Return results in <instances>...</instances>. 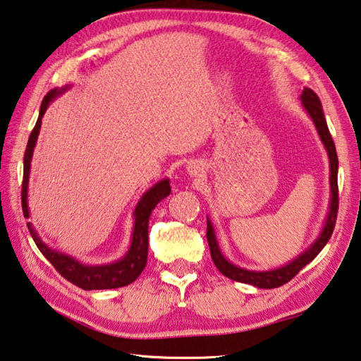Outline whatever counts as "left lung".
Here are the masks:
<instances>
[{
    "label": "left lung",
    "mask_w": 361,
    "mask_h": 361,
    "mask_svg": "<svg viewBox=\"0 0 361 361\" xmlns=\"http://www.w3.org/2000/svg\"><path fill=\"white\" fill-rule=\"evenodd\" d=\"M302 103H303V108H305L308 111V114L312 116L313 122L317 128V133H319V136L322 139L324 145H326V148H327L329 158H330L331 202H330V211H329V216L326 221V227H324L319 238H317V241L312 247H310L307 252H303L299 258H295L285 267H280V269H275V271H267V272H255V271L241 269V267L231 264L230 261L224 258L221 250H219L213 225H211V222L208 221L207 239L209 244L211 258H213L214 264L217 269L221 271V274H224L225 277H228L235 281H241V283L253 285L257 288H264V289L279 288L281 285L288 283V281L293 280L295 275L299 274V271L303 269V267L310 263V261H313L317 257V253H319L324 249V245L329 243L331 233H334V230H335L338 207H340V197H338V154H336L335 142H334V139H331V134L329 131L326 117H324V111H322V104H321L319 97H317L312 89H305L302 92Z\"/></svg>",
    "instance_id": "1"
}]
</instances>
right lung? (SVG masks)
Returning <instances> with one entry per match:
<instances>
[{
	"instance_id": "obj_1",
	"label": "right lung",
	"mask_w": 361,
	"mask_h": 361,
	"mask_svg": "<svg viewBox=\"0 0 361 361\" xmlns=\"http://www.w3.org/2000/svg\"><path fill=\"white\" fill-rule=\"evenodd\" d=\"M62 90L53 89L45 95L44 102H42V106H40V114L37 118V123H35L34 130L31 131L30 139H27V145H26L25 158H23V183H21V208H23L25 217H30V213H27V203H26L27 178H30L32 150L40 131L42 117H44L49 102H53L54 97L61 94ZM169 194H171V185H169V180L159 181L158 185H154L150 190H147L145 195L140 199L139 204L136 207V211H134L136 221H134L133 243H131L130 250L122 259L117 261L114 264L84 266L81 263H78V261H75L73 258L63 255V253L48 249V247L40 241L37 233L34 231L32 225L30 222H27V230H30L35 245L39 247V250L42 253H44V257L54 266V269L58 271L63 279L70 281V283H73L81 289H86V291H90V289H112V288L126 286L133 283V281L139 277L140 272L144 271V267L147 264V255H148V219H150V214L154 209V207H157L162 199H166Z\"/></svg>"
}]
</instances>
